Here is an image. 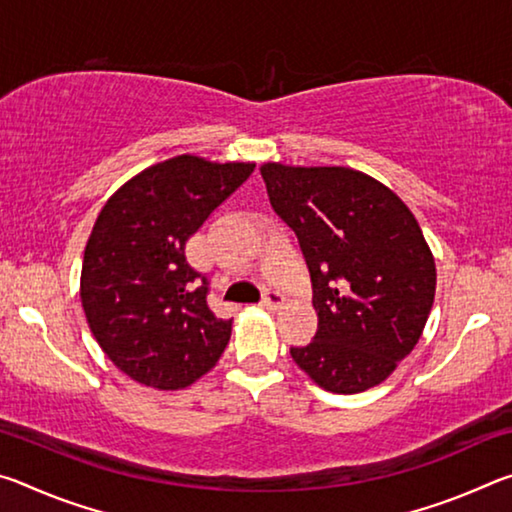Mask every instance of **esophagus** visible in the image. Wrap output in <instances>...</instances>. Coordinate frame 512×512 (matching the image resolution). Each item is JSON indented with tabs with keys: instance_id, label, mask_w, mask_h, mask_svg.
Here are the masks:
<instances>
[{
	"instance_id": "34e87169",
	"label": "esophagus",
	"mask_w": 512,
	"mask_h": 512,
	"mask_svg": "<svg viewBox=\"0 0 512 512\" xmlns=\"http://www.w3.org/2000/svg\"><path fill=\"white\" fill-rule=\"evenodd\" d=\"M262 305L268 309V311H277V309H282V305H284V293H280V291H266L264 293V302Z\"/></svg>"
}]
</instances>
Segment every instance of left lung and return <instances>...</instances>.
<instances>
[{
	"instance_id": "1",
	"label": "left lung",
	"mask_w": 512,
	"mask_h": 512,
	"mask_svg": "<svg viewBox=\"0 0 512 512\" xmlns=\"http://www.w3.org/2000/svg\"><path fill=\"white\" fill-rule=\"evenodd\" d=\"M259 171L314 284L316 339L291 357L329 393L368 391L411 354L431 314L436 259L420 223L357 169L264 162Z\"/></svg>"
}]
</instances>
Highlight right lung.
<instances>
[{"instance_id":"1","label":"right lung","mask_w":512,"mask_h":512,"mask_svg":"<svg viewBox=\"0 0 512 512\" xmlns=\"http://www.w3.org/2000/svg\"><path fill=\"white\" fill-rule=\"evenodd\" d=\"M253 169L176 155L101 207L85 244L81 305L101 350L137 384L192 386L228 345L232 320L207 307V282L187 264L185 244Z\"/></svg>"}]
</instances>
